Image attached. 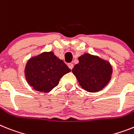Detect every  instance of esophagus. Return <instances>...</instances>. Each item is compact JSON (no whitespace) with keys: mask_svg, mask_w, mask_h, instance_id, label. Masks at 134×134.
<instances>
[{"mask_svg":"<svg viewBox=\"0 0 134 134\" xmlns=\"http://www.w3.org/2000/svg\"><path fill=\"white\" fill-rule=\"evenodd\" d=\"M68 67H69V68L70 69H72L73 67H74V65H73L72 63H68Z\"/></svg>","mask_w":134,"mask_h":134,"instance_id":"esophagus-1","label":"esophagus"}]
</instances>
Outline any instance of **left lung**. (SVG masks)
I'll return each instance as SVG.
<instances>
[{"label": "left lung", "mask_w": 134, "mask_h": 134, "mask_svg": "<svg viewBox=\"0 0 134 134\" xmlns=\"http://www.w3.org/2000/svg\"><path fill=\"white\" fill-rule=\"evenodd\" d=\"M79 63L72 69L83 89L96 93L105 87L112 74V67L108 60L95 55L85 53L78 58Z\"/></svg>", "instance_id": "1"}]
</instances>
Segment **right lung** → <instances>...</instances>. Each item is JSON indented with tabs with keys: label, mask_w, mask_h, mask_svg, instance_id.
<instances>
[{
	"label": "right lung",
	"mask_w": 134,
	"mask_h": 134,
	"mask_svg": "<svg viewBox=\"0 0 134 134\" xmlns=\"http://www.w3.org/2000/svg\"><path fill=\"white\" fill-rule=\"evenodd\" d=\"M71 71L52 52H45L28 60L24 74L28 84L39 92L48 93L58 85L65 74Z\"/></svg>",
	"instance_id": "right-lung-1"
}]
</instances>
